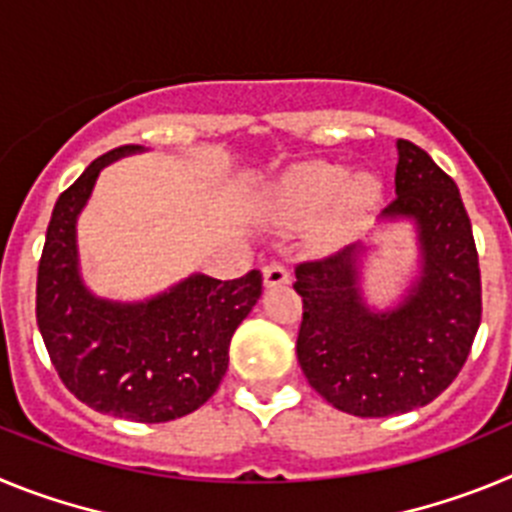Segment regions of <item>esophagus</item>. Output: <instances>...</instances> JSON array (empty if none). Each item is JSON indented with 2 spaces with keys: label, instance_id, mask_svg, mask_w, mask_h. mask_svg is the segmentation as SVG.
<instances>
[{
  "label": "esophagus",
  "instance_id": "1",
  "mask_svg": "<svg viewBox=\"0 0 512 512\" xmlns=\"http://www.w3.org/2000/svg\"><path fill=\"white\" fill-rule=\"evenodd\" d=\"M264 284L266 287H282V284H289L287 266L284 264L264 266Z\"/></svg>",
  "mask_w": 512,
  "mask_h": 512
}]
</instances>
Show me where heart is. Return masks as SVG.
<instances>
[{
    "instance_id": "obj_1",
    "label": "heart",
    "mask_w": 512,
    "mask_h": 512,
    "mask_svg": "<svg viewBox=\"0 0 512 512\" xmlns=\"http://www.w3.org/2000/svg\"><path fill=\"white\" fill-rule=\"evenodd\" d=\"M382 182L372 171L359 169L346 174V169L328 161H310L289 174L274 187L271 202L287 220H310L323 207H328L320 228V241H341L348 228L377 205Z\"/></svg>"
}]
</instances>
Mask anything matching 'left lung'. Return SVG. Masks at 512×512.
<instances>
[{
	"label": "left lung",
	"instance_id": "left-lung-1",
	"mask_svg": "<svg viewBox=\"0 0 512 512\" xmlns=\"http://www.w3.org/2000/svg\"><path fill=\"white\" fill-rule=\"evenodd\" d=\"M397 197L382 220H413L420 271L400 302L366 307L364 246L295 269L302 297L297 359L320 397L359 418L410 413L436 400L461 372L482 320L472 223L454 179L423 148L397 140Z\"/></svg>",
	"mask_w": 512,
	"mask_h": 512
}]
</instances>
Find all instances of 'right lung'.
Here are the masks:
<instances>
[{"instance_id": "right-lung-1", "label": "right lung", "mask_w": 512, "mask_h": 512, "mask_svg": "<svg viewBox=\"0 0 512 512\" xmlns=\"http://www.w3.org/2000/svg\"><path fill=\"white\" fill-rule=\"evenodd\" d=\"M104 153L58 197L38 266L35 315L66 390L97 413L166 423L205 405L228 372L235 328L261 297V271L220 279L192 274L143 302L92 295L81 279L76 220L99 171L120 156Z\"/></svg>"}]
</instances>
